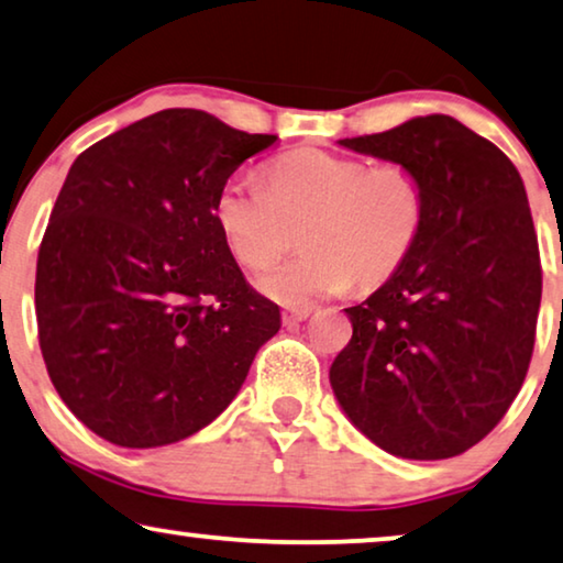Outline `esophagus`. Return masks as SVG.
I'll use <instances>...</instances> for the list:
<instances>
[{
  "instance_id": "1",
  "label": "esophagus",
  "mask_w": 563,
  "mask_h": 563,
  "mask_svg": "<svg viewBox=\"0 0 563 563\" xmlns=\"http://www.w3.org/2000/svg\"><path fill=\"white\" fill-rule=\"evenodd\" d=\"M311 313H313V308H285L283 323L285 327H296V323L306 321Z\"/></svg>"
}]
</instances>
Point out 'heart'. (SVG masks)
Wrapping results in <instances>:
<instances>
[{"mask_svg": "<svg viewBox=\"0 0 563 563\" xmlns=\"http://www.w3.org/2000/svg\"><path fill=\"white\" fill-rule=\"evenodd\" d=\"M271 188L234 176L213 199L227 250L250 271L285 255L303 229V250L257 288L285 306L385 283L413 252L423 227V186L408 165H372L323 150H298L267 168Z\"/></svg>", "mask_w": 563, "mask_h": 563, "instance_id": "obj_1", "label": "heart"}]
</instances>
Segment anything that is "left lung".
<instances>
[{
	"label": "left lung",
	"instance_id": "left-lung-1",
	"mask_svg": "<svg viewBox=\"0 0 563 563\" xmlns=\"http://www.w3.org/2000/svg\"><path fill=\"white\" fill-rule=\"evenodd\" d=\"M339 145L408 165L426 211L398 273L344 308L352 339L331 387L387 454H464L508 413L533 354L541 257L526 186L500 147L446 114Z\"/></svg>",
	"mask_w": 563,
	"mask_h": 563
}]
</instances>
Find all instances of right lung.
I'll list each match as a JSON object with an SVG mask.
<instances>
[{
  "instance_id": "obj_1",
  "label": "right lung",
  "mask_w": 563,
  "mask_h": 563,
  "mask_svg": "<svg viewBox=\"0 0 563 563\" xmlns=\"http://www.w3.org/2000/svg\"><path fill=\"white\" fill-rule=\"evenodd\" d=\"M275 142L163 109L70 165L37 252V336L60 400L97 437H194L278 334L280 308L250 288L213 219L219 188Z\"/></svg>"
}]
</instances>
